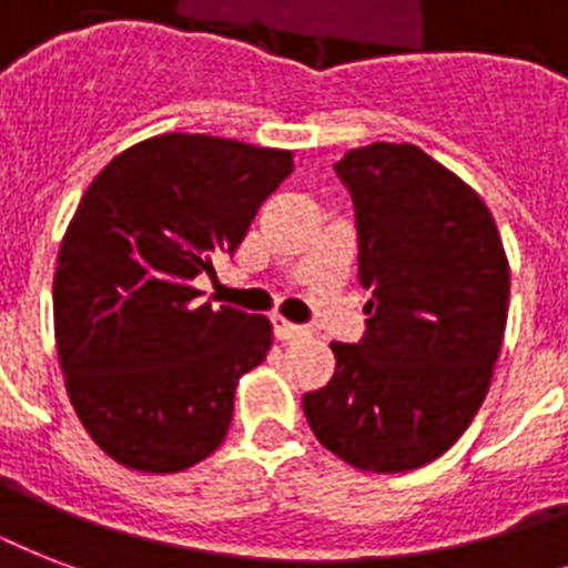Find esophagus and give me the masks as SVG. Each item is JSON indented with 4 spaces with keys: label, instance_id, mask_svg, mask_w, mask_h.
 <instances>
[{
    "label": "esophagus",
    "instance_id": "1",
    "mask_svg": "<svg viewBox=\"0 0 568 568\" xmlns=\"http://www.w3.org/2000/svg\"><path fill=\"white\" fill-rule=\"evenodd\" d=\"M271 324H274V333L280 342H294V338L306 336V327H297V324H292V321L280 318V315H274Z\"/></svg>",
    "mask_w": 568,
    "mask_h": 568
}]
</instances>
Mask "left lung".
Segmentation results:
<instances>
[{"label":"left lung","mask_w":568,"mask_h":568,"mask_svg":"<svg viewBox=\"0 0 568 568\" xmlns=\"http://www.w3.org/2000/svg\"><path fill=\"white\" fill-rule=\"evenodd\" d=\"M356 209L365 336L303 395L312 433L359 471L427 466L484 404L507 327L510 265L486 203L413 144L336 162Z\"/></svg>","instance_id":"1"}]
</instances>
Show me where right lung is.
<instances>
[{
	"instance_id": "add662e5",
	"label": "right lung",
	"mask_w": 568,
	"mask_h": 568,
	"mask_svg": "<svg viewBox=\"0 0 568 568\" xmlns=\"http://www.w3.org/2000/svg\"><path fill=\"white\" fill-rule=\"evenodd\" d=\"M292 168L288 150L168 132L84 191L52 285L58 363L79 422L120 466L185 471L230 430L271 321L200 303L194 280L239 247Z\"/></svg>"
}]
</instances>
